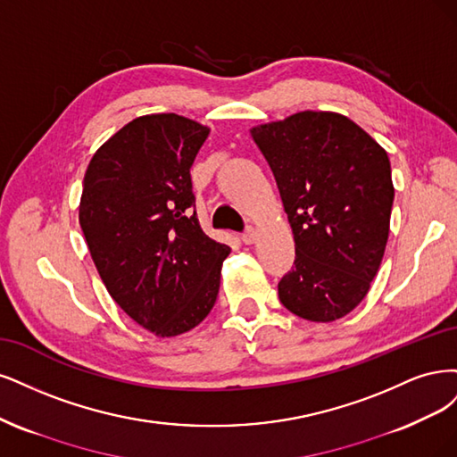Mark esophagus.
Returning a JSON list of instances; mask_svg holds the SVG:
<instances>
[{"label":"esophagus","instance_id":"1","mask_svg":"<svg viewBox=\"0 0 457 457\" xmlns=\"http://www.w3.org/2000/svg\"><path fill=\"white\" fill-rule=\"evenodd\" d=\"M241 239H243L245 245H253L258 239V231L253 226H248L246 231L241 235Z\"/></svg>","mask_w":457,"mask_h":457}]
</instances>
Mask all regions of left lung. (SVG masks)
Instances as JSON below:
<instances>
[{"instance_id":"obj_1","label":"left lung","mask_w":457,"mask_h":457,"mask_svg":"<svg viewBox=\"0 0 457 457\" xmlns=\"http://www.w3.org/2000/svg\"><path fill=\"white\" fill-rule=\"evenodd\" d=\"M250 137L275 176L296 248L278 300L312 322L345 317L386 253L395 197L387 152L336 112H298Z\"/></svg>"}]
</instances>
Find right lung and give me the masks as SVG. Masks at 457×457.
<instances>
[{"instance_id": "add662e5", "label": "right lung", "mask_w": 457, "mask_h": 457, "mask_svg": "<svg viewBox=\"0 0 457 457\" xmlns=\"http://www.w3.org/2000/svg\"><path fill=\"white\" fill-rule=\"evenodd\" d=\"M211 129L176 113L142 115L95 152L79 224L110 296L157 337L211 313L229 254L203 233L189 169Z\"/></svg>"}]
</instances>
